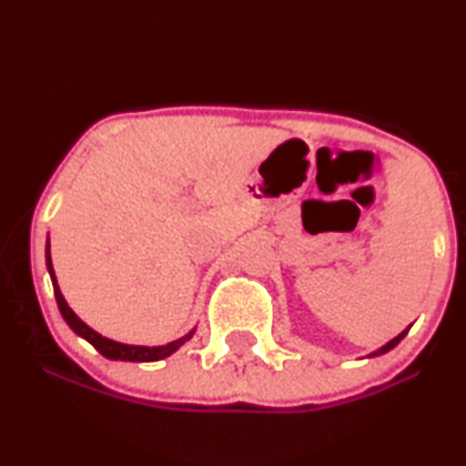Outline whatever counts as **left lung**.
<instances>
[{"label": "left lung", "mask_w": 466, "mask_h": 466, "mask_svg": "<svg viewBox=\"0 0 466 466\" xmlns=\"http://www.w3.org/2000/svg\"><path fill=\"white\" fill-rule=\"evenodd\" d=\"M408 330H410V326H408V329H405V330H403V333H400V335H397V337H394V339H392V341H388V344H386V346H381V349H379V350H374L370 357L383 355V352L392 350V349H394V346H397V344H399V341H400V339H403V337H405V335H408Z\"/></svg>", "instance_id": "1"}]
</instances>
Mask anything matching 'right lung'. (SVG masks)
Here are the masks:
<instances>
[{"label":"right lung","instance_id":"1","mask_svg":"<svg viewBox=\"0 0 466 466\" xmlns=\"http://www.w3.org/2000/svg\"><path fill=\"white\" fill-rule=\"evenodd\" d=\"M46 265H47V271H50L52 287H55V298H56L58 311H61L63 319H66V322L69 324V329H72L74 333L83 337V339H87L89 344H92L94 349L100 352V355L106 357V360H120V361H159V360H164V357L173 355V352L177 350L181 344H186V341H188L190 337H192V333H195V330H190L188 335H184V337H181V339H177V341H170V344H166V346H153V349H148V346H129V344H120V341H114V339H106V337L96 333L94 329H89V326L85 324L83 319H80L78 315L74 313L72 309L67 307L66 298H63L61 289H58V285H56L55 269H52L50 240H47V248H46Z\"/></svg>","mask_w":466,"mask_h":466}]
</instances>
